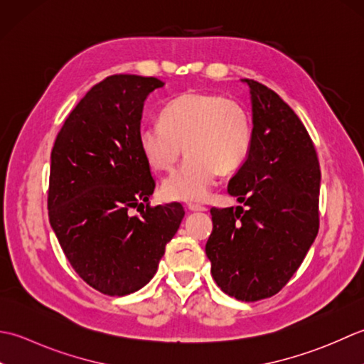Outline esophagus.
<instances>
[{"label": "esophagus", "instance_id": "34e87169", "mask_svg": "<svg viewBox=\"0 0 364 364\" xmlns=\"http://www.w3.org/2000/svg\"><path fill=\"white\" fill-rule=\"evenodd\" d=\"M187 209L191 210V212H205L207 207L204 205H199V204H193V203H188L187 204Z\"/></svg>", "mask_w": 364, "mask_h": 364}]
</instances>
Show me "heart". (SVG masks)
Here are the masks:
<instances>
[{
  "instance_id": "heart-1",
  "label": "heart",
  "mask_w": 364,
  "mask_h": 364,
  "mask_svg": "<svg viewBox=\"0 0 364 364\" xmlns=\"http://www.w3.org/2000/svg\"><path fill=\"white\" fill-rule=\"evenodd\" d=\"M253 146V122L240 102L218 92H185L169 100L160 125L138 133V147L154 171H171L161 193L171 201H204L218 173L239 169Z\"/></svg>"
}]
</instances>
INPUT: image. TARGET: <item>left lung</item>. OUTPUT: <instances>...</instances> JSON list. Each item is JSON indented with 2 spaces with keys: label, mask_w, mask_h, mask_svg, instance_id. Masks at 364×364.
<instances>
[{
  "label": "left lung",
  "mask_w": 364,
  "mask_h": 364,
  "mask_svg": "<svg viewBox=\"0 0 364 364\" xmlns=\"http://www.w3.org/2000/svg\"><path fill=\"white\" fill-rule=\"evenodd\" d=\"M243 81L253 102V146L228 191L247 209L212 207L205 255L221 291L257 301L287 284L316 239L321 166L294 109L270 87Z\"/></svg>",
  "instance_id": "left-lung-1"
}]
</instances>
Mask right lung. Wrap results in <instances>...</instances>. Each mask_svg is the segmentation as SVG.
<instances>
[{
    "label": "right lung",
    "mask_w": 364,
    "mask_h": 364,
    "mask_svg": "<svg viewBox=\"0 0 364 364\" xmlns=\"http://www.w3.org/2000/svg\"><path fill=\"white\" fill-rule=\"evenodd\" d=\"M154 77L111 75L70 111L51 151L48 218L80 278L105 295L146 286L185 215L151 205L155 181L138 147Z\"/></svg>",
    "instance_id": "right-lung-1"
}]
</instances>
